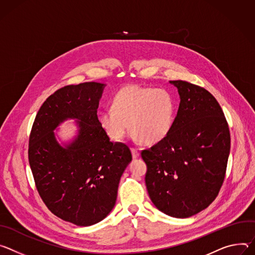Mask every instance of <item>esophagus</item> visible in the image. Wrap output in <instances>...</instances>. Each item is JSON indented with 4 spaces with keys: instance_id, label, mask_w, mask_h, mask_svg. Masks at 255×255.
Listing matches in <instances>:
<instances>
[{
    "instance_id": "34e87169",
    "label": "esophagus",
    "mask_w": 255,
    "mask_h": 255,
    "mask_svg": "<svg viewBox=\"0 0 255 255\" xmlns=\"http://www.w3.org/2000/svg\"><path fill=\"white\" fill-rule=\"evenodd\" d=\"M131 155H132V158H133V159L137 158V157L139 156V153H138L137 149H135V148H131Z\"/></svg>"
}]
</instances>
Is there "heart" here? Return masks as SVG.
<instances>
[{
	"instance_id": "heart-1",
	"label": "heart",
	"mask_w": 255,
	"mask_h": 255,
	"mask_svg": "<svg viewBox=\"0 0 255 255\" xmlns=\"http://www.w3.org/2000/svg\"><path fill=\"white\" fill-rule=\"evenodd\" d=\"M176 115V100L165 89L130 85L121 89L98 118L104 133L115 142L129 130L146 144H157L171 131Z\"/></svg>"
}]
</instances>
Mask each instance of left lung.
<instances>
[{"label":"left lung","instance_id":"1","mask_svg":"<svg viewBox=\"0 0 255 255\" xmlns=\"http://www.w3.org/2000/svg\"><path fill=\"white\" fill-rule=\"evenodd\" d=\"M180 97L169 134L142 151L147 190L162 213L184 219L208 208L223 184L230 153V130L216 98L205 88L170 81Z\"/></svg>","mask_w":255,"mask_h":255}]
</instances>
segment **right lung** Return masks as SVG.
<instances>
[{"label": "right lung", "mask_w": 255, "mask_h": 255, "mask_svg": "<svg viewBox=\"0 0 255 255\" xmlns=\"http://www.w3.org/2000/svg\"><path fill=\"white\" fill-rule=\"evenodd\" d=\"M104 87L87 82L55 91L39 108L29 137L28 159L43 203L56 217L83 227L112 211L131 161L129 148L111 143L99 126ZM68 119L76 120L78 132L63 146L53 130Z\"/></svg>", "instance_id": "1"}]
</instances>
